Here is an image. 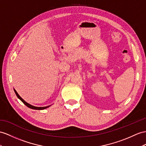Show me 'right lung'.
Segmentation results:
<instances>
[{
  "mask_svg": "<svg viewBox=\"0 0 146 146\" xmlns=\"http://www.w3.org/2000/svg\"><path fill=\"white\" fill-rule=\"evenodd\" d=\"M14 91H15V94H16V95H17V96L18 97V99H20L22 102H23V103L25 104V105H26L28 107H29V108H30V109H35V110H43V109H47V107H48L49 106H47V107H35V106H31V105H30V104H29L28 103H27V102H25V100L22 99L21 97L19 96V94H18L17 93V92L16 91V90H15L14 89Z\"/></svg>",
  "mask_w": 146,
  "mask_h": 146,
  "instance_id": "add662e5",
  "label": "right lung"
}]
</instances>
